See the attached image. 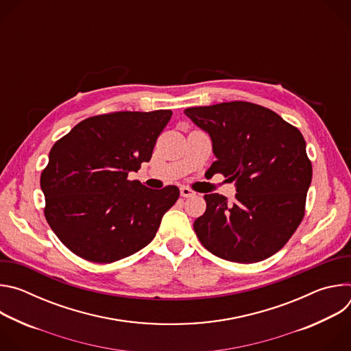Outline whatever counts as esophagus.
Segmentation results:
<instances>
[{
    "instance_id": "obj_1",
    "label": "esophagus",
    "mask_w": 351,
    "mask_h": 351,
    "mask_svg": "<svg viewBox=\"0 0 351 351\" xmlns=\"http://www.w3.org/2000/svg\"><path fill=\"white\" fill-rule=\"evenodd\" d=\"M180 195L182 197H193V195H195V193L191 189L183 186V187H180Z\"/></svg>"
}]
</instances>
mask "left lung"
Returning a JSON list of instances; mask_svg holds the SVG:
<instances>
[{
  "instance_id": "left-lung-1",
  "label": "left lung",
  "mask_w": 351,
  "mask_h": 351,
  "mask_svg": "<svg viewBox=\"0 0 351 351\" xmlns=\"http://www.w3.org/2000/svg\"><path fill=\"white\" fill-rule=\"evenodd\" d=\"M211 137V165L236 186L234 202L206 194L194 232L214 256L258 263L287 243L304 217L313 167L300 130L276 112L244 101L184 110Z\"/></svg>"
}]
</instances>
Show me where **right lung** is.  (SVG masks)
I'll return each mask as SVG.
<instances>
[{"mask_svg":"<svg viewBox=\"0 0 351 351\" xmlns=\"http://www.w3.org/2000/svg\"><path fill=\"white\" fill-rule=\"evenodd\" d=\"M171 117V110L91 117L53 145L40 178L44 215L72 253L108 264L154 239L179 189H149L128 175L152 158Z\"/></svg>","mask_w":351,"mask_h":351,"instance_id":"add662e5","label":"right lung"}]
</instances>
